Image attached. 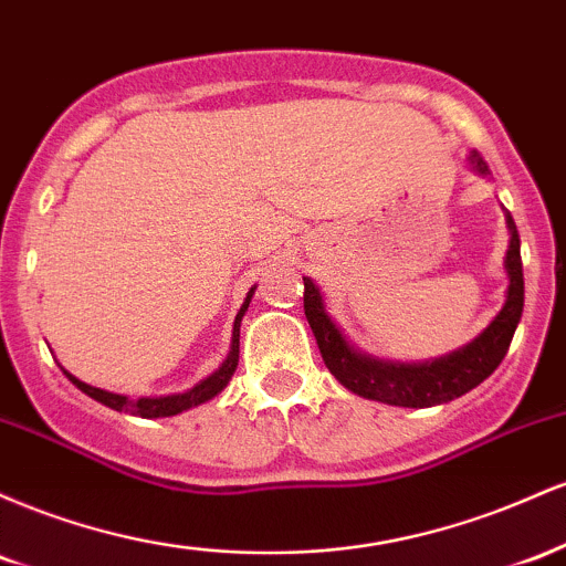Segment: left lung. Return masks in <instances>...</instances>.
Returning a JSON list of instances; mask_svg holds the SVG:
<instances>
[{"label": "left lung", "instance_id": "left-lung-1", "mask_svg": "<svg viewBox=\"0 0 566 566\" xmlns=\"http://www.w3.org/2000/svg\"><path fill=\"white\" fill-rule=\"evenodd\" d=\"M471 165L479 172H486L484 159L476 151H471ZM505 220H509L511 231V244L509 252H505V271H509L511 284L503 311L469 346L454 350L450 356H441L437 361H426V365H388V361L356 354L346 343V337L340 335V329L329 319L327 311H324L319 287L303 276L305 319L314 329L322 359L329 373L348 391L365 396V399L415 409L444 405V401L469 394L471 388H476L479 382L490 378L500 361H503V356L509 354L513 333H516V324L522 319L524 308L522 247H518L516 223H513L509 212H505Z\"/></svg>", "mask_w": 566, "mask_h": 566}]
</instances>
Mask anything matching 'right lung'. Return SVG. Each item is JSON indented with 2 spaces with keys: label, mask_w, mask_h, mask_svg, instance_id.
Here are the masks:
<instances>
[{
  "label": "right lung",
  "mask_w": 566,
  "mask_h": 566,
  "mask_svg": "<svg viewBox=\"0 0 566 566\" xmlns=\"http://www.w3.org/2000/svg\"><path fill=\"white\" fill-rule=\"evenodd\" d=\"M250 295H247V301L242 308H239L237 319H233V337H231V354L226 356V361L220 365L216 373L210 375V378H205L199 382V386H193L191 391L186 394H175V396H159V399H127V396H119V394H112V391H101V388H93L87 386V382L76 380L74 375H69L66 369L63 373L69 375V380L74 382L80 391H84L87 396H93L95 401H101V405L116 409V412H129V415H140V418H170V415H178L184 412V409H191L197 405H205V401H210L212 396H218L220 391L226 388V382L231 380L233 369H237V361H239V324H242V316L247 311V305H250Z\"/></svg>",
  "instance_id": "obj_1"
}]
</instances>
